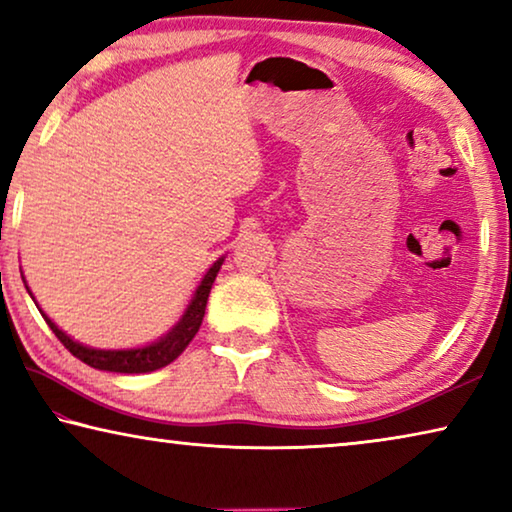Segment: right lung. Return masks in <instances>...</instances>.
I'll return each mask as SVG.
<instances>
[{
	"label": "right lung",
	"mask_w": 512,
	"mask_h": 512,
	"mask_svg": "<svg viewBox=\"0 0 512 512\" xmlns=\"http://www.w3.org/2000/svg\"><path fill=\"white\" fill-rule=\"evenodd\" d=\"M225 257H218L216 262L209 266V271L204 273V278L200 285H197L193 299H190L186 312H183L181 319L172 326L165 335H160L156 342H149L144 347H133V349H96V347H87L82 342L73 340L71 335L64 333L59 326L52 322V319L45 315L41 310V315L52 333L57 335L68 352H71L75 358H80L82 363L91 365L96 370H105V372H124V375H142V372H154L165 368L167 363H172L183 349L190 345V340L195 338V333L200 331L202 319H204V310H207V301H209V292L213 280H216L220 266H223ZM29 292V287H27ZM32 296V292H29ZM34 299V296H32Z\"/></svg>",
	"instance_id": "obj_1"
}]
</instances>
